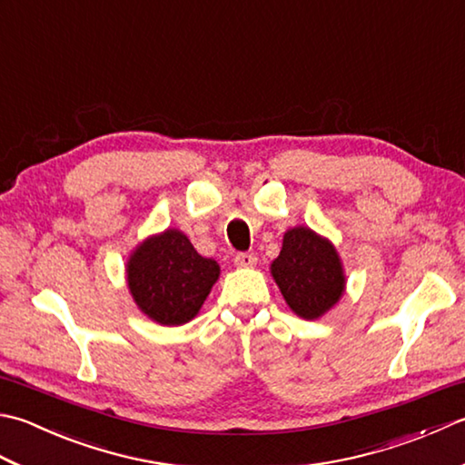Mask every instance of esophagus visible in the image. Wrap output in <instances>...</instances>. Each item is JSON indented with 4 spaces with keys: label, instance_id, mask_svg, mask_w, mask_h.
<instances>
[{
    "label": "esophagus",
    "instance_id": "34e87169",
    "mask_svg": "<svg viewBox=\"0 0 465 465\" xmlns=\"http://www.w3.org/2000/svg\"><path fill=\"white\" fill-rule=\"evenodd\" d=\"M233 262H235V266H238V268H253V266H256L258 258L253 256V253H238V256L233 258Z\"/></svg>",
    "mask_w": 465,
    "mask_h": 465
}]
</instances>
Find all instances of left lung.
<instances>
[{
	"label": "left lung",
	"mask_w": 465,
	"mask_h": 465,
	"mask_svg": "<svg viewBox=\"0 0 465 465\" xmlns=\"http://www.w3.org/2000/svg\"><path fill=\"white\" fill-rule=\"evenodd\" d=\"M270 272L286 304L306 321L329 312L347 284L334 245L304 225L284 233L280 256L272 262Z\"/></svg>",
	"instance_id": "1"
}]
</instances>
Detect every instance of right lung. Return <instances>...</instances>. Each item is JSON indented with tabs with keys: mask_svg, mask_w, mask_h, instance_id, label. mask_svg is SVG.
Returning a JSON list of instances; mask_svg holds the SVG:
<instances>
[{
	"mask_svg": "<svg viewBox=\"0 0 465 465\" xmlns=\"http://www.w3.org/2000/svg\"><path fill=\"white\" fill-rule=\"evenodd\" d=\"M217 278L220 263L199 256L179 230L151 235L126 262L133 300L143 314L163 326H179L195 318Z\"/></svg>",
	"mask_w": 465,
	"mask_h": 465,
	"instance_id": "add662e5",
	"label": "right lung"
}]
</instances>
